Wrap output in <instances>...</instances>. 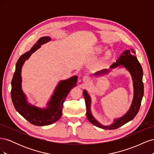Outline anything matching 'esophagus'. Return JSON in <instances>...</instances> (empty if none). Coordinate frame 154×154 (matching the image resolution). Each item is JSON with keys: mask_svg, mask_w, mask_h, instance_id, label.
Returning <instances> with one entry per match:
<instances>
[{"mask_svg": "<svg viewBox=\"0 0 154 154\" xmlns=\"http://www.w3.org/2000/svg\"><path fill=\"white\" fill-rule=\"evenodd\" d=\"M90 78L88 77V76H84L83 77V82H84L85 83H88L90 82Z\"/></svg>", "mask_w": 154, "mask_h": 154, "instance_id": "1", "label": "esophagus"}]
</instances>
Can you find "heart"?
<instances>
[{"mask_svg": "<svg viewBox=\"0 0 154 154\" xmlns=\"http://www.w3.org/2000/svg\"><path fill=\"white\" fill-rule=\"evenodd\" d=\"M104 49H105L104 47H102V46H101V45H97L94 48V52L97 54H100L101 53L103 52ZM112 53L111 51H108L105 53L104 57H103V59L104 60H109L110 58H112Z\"/></svg>", "mask_w": 154, "mask_h": 154, "instance_id": "1", "label": "heart"}]
</instances>
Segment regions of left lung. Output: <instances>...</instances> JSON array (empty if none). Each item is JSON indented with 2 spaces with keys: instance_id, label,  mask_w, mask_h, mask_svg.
<instances>
[{
  "instance_id": "8db88e82",
  "label": "left lung",
  "mask_w": 154,
  "mask_h": 154,
  "mask_svg": "<svg viewBox=\"0 0 154 154\" xmlns=\"http://www.w3.org/2000/svg\"><path fill=\"white\" fill-rule=\"evenodd\" d=\"M136 53L134 51H126L120 56V57L116 60V62L113 63L110 66V68H114L119 66V65L124 66L130 72L132 77L134 88V96L132 103L128 112L123 116L122 118L116 119L114 123L109 126H105L100 124L99 122L93 118L91 112V98L89 95L88 94L86 91H83V96L85 100L86 110H87V118L89 122L94 125L96 127L103 128L105 130H113L118 128L122 127L125 123H128L130 121L132 120L139 112L140 108L141 100L144 94V85L143 83V69L135 56ZM108 72L106 69L102 70L101 71L97 72L95 75H100V74H103Z\"/></svg>"
}]
</instances>
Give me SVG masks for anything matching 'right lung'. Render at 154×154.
<instances>
[{
  "label": "right lung",
  "instance_id": "obj_1",
  "mask_svg": "<svg viewBox=\"0 0 154 154\" xmlns=\"http://www.w3.org/2000/svg\"><path fill=\"white\" fill-rule=\"evenodd\" d=\"M50 40L49 36L42 37L29 51L21 56L16 63L15 71L11 81V96L16 110L30 123L36 126L49 125L57 122L61 118L63 102L70 91L76 85L77 82V76L60 82L48 103V109L42 110L27 103L26 96L21 88L22 67L25 60L28 59L32 53L40 48L42 44Z\"/></svg>",
  "mask_w": 154,
  "mask_h": 154
}]
</instances>
